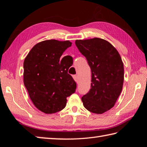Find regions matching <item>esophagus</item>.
<instances>
[{
	"instance_id": "esophagus-1",
	"label": "esophagus",
	"mask_w": 147,
	"mask_h": 147,
	"mask_svg": "<svg viewBox=\"0 0 147 147\" xmlns=\"http://www.w3.org/2000/svg\"><path fill=\"white\" fill-rule=\"evenodd\" d=\"M73 78L76 82H78V75H77V74H75V75L73 76Z\"/></svg>"
}]
</instances>
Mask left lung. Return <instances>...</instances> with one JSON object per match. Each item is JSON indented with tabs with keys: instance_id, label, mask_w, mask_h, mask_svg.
Instances as JSON below:
<instances>
[{
	"instance_id": "left-lung-1",
	"label": "left lung",
	"mask_w": 147,
	"mask_h": 147,
	"mask_svg": "<svg viewBox=\"0 0 147 147\" xmlns=\"http://www.w3.org/2000/svg\"><path fill=\"white\" fill-rule=\"evenodd\" d=\"M75 44L91 70V88L82 97L84 106L92 113L102 114L113 108L121 93L123 62L115 47L103 39H77Z\"/></svg>"
}]
</instances>
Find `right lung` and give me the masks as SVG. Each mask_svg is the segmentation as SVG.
I'll list each match as a JSON object with an SVG mask.
<instances>
[{"label":"right lung","instance_id":"add662e5","mask_svg":"<svg viewBox=\"0 0 147 147\" xmlns=\"http://www.w3.org/2000/svg\"><path fill=\"white\" fill-rule=\"evenodd\" d=\"M69 41L49 39L33 47L24 61L23 80L34 105L42 112L51 114L63 109L67 97L76 91V84L68 74L72 65L67 59L60 60Z\"/></svg>","mask_w":147,"mask_h":147}]
</instances>
